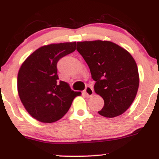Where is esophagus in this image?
Returning <instances> with one entry per match:
<instances>
[{
  "label": "esophagus",
  "instance_id": "esophagus-1",
  "mask_svg": "<svg viewBox=\"0 0 159 159\" xmlns=\"http://www.w3.org/2000/svg\"><path fill=\"white\" fill-rule=\"evenodd\" d=\"M84 93L86 94L87 96H91L93 95V87L91 86H87L86 88H85V89H84Z\"/></svg>",
  "mask_w": 159,
  "mask_h": 159
}]
</instances>
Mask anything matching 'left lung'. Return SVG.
<instances>
[{
	"label": "left lung",
	"mask_w": 159,
	"mask_h": 159,
	"mask_svg": "<svg viewBox=\"0 0 159 159\" xmlns=\"http://www.w3.org/2000/svg\"><path fill=\"white\" fill-rule=\"evenodd\" d=\"M77 50L86 62L94 90L104 100L100 115L114 118L123 114L133 103L139 87L138 68L129 52L107 41L77 43Z\"/></svg>",
	"instance_id": "8db88e82"
}]
</instances>
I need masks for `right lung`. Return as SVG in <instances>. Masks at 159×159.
Here are the masks:
<instances>
[{
    "instance_id": "obj_1",
    "label": "right lung",
    "mask_w": 159,
    "mask_h": 159,
    "mask_svg": "<svg viewBox=\"0 0 159 159\" xmlns=\"http://www.w3.org/2000/svg\"><path fill=\"white\" fill-rule=\"evenodd\" d=\"M76 42L52 44L34 52L18 74V93L28 113L38 121L52 123L63 118L81 92L59 81L57 63L75 52Z\"/></svg>"
}]
</instances>
